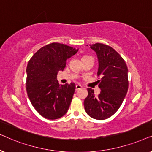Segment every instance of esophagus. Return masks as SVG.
<instances>
[{
  "mask_svg": "<svg viewBox=\"0 0 152 152\" xmlns=\"http://www.w3.org/2000/svg\"><path fill=\"white\" fill-rule=\"evenodd\" d=\"M82 88V86H81L80 84H77L75 86V90L76 91H78V90H80V89Z\"/></svg>",
  "mask_w": 152,
  "mask_h": 152,
  "instance_id": "esophagus-1",
  "label": "esophagus"
}]
</instances>
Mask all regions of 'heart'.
Instances as JSON below:
<instances>
[{"label": "heart", "mask_w": 152, "mask_h": 152, "mask_svg": "<svg viewBox=\"0 0 152 152\" xmlns=\"http://www.w3.org/2000/svg\"><path fill=\"white\" fill-rule=\"evenodd\" d=\"M84 57H86V56H84Z\"/></svg>", "instance_id": "1"}]
</instances>
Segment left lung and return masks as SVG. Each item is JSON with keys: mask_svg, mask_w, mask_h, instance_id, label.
I'll use <instances>...</instances> for the list:
<instances>
[{"mask_svg": "<svg viewBox=\"0 0 152 152\" xmlns=\"http://www.w3.org/2000/svg\"><path fill=\"white\" fill-rule=\"evenodd\" d=\"M98 59L97 76L100 93L87 88L88 96L84 99V109L90 117L105 120L118 111L128 91V68L121 56L113 48L102 43L90 45Z\"/></svg>", "mask_w": 152, "mask_h": 152, "instance_id": "obj_1", "label": "left lung"}]
</instances>
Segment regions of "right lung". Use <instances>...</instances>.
Here are the masks:
<instances>
[{
  "mask_svg": "<svg viewBox=\"0 0 152 152\" xmlns=\"http://www.w3.org/2000/svg\"><path fill=\"white\" fill-rule=\"evenodd\" d=\"M77 51L65 44L52 43L39 49L28 62L27 93L34 109L46 119H58L68 111L75 84L59 85L57 75L66 67L67 59Z\"/></svg>",
  "mask_w": 152,
  "mask_h": 152,
  "instance_id": "add662e5",
  "label": "right lung"
}]
</instances>
